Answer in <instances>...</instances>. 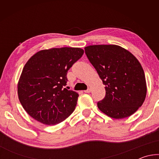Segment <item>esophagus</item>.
Wrapping results in <instances>:
<instances>
[{
	"instance_id": "34e87169",
	"label": "esophagus",
	"mask_w": 159,
	"mask_h": 159,
	"mask_svg": "<svg viewBox=\"0 0 159 159\" xmlns=\"http://www.w3.org/2000/svg\"><path fill=\"white\" fill-rule=\"evenodd\" d=\"M90 92H91L90 88H88V89L86 90H84V93H90Z\"/></svg>"
}]
</instances>
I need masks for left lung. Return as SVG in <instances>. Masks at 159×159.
<instances>
[{"instance_id":"8db88e82","label":"left lung","mask_w":159,"mask_h":159,"mask_svg":"<svg viewBox=\"0 0 159 159\" xmlns=\"http://www.w3.org/2000/svg\"><path fill=\"white\" fill-rule=\"evenodd\" d=\"M85 52L105 85V97L98 102L99 109L116 119L133 114L147 95L144 72L137 58L116 45H90Z\"/></svg>"}]
</instances>
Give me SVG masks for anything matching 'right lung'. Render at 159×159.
Here are the masks:
<instances>
[{
  "label": "right lung",
  "mask_w": 159,
  "mask_h": 159,
  "mask_svg": "<svg viewBox=\"0 0 159 159\" xmlns=\"http://www.w3.org/2000/svg\"><path fill=\"white\" fill-rule=\"evenodd\" d=\"M83 52L79 48H51L36 52L26 63L17 93L23 108L35 120L55 125L74 111L79 94L64 87L67 71Z\"/></svg>",
  "instance_id": "right-lung-1"
}]
</instances>
